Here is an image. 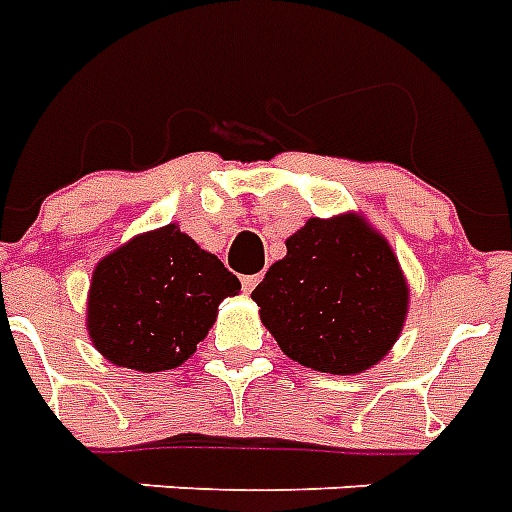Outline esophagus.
Returning <instances> with one entry per match:
<instances>
[{
    "instance_id": "obj_1",
    "label": "esophagus",
    "mask_w": 512,
    "mask_h": 512,
    "mask_svg": "<svg viewBox=\"0 0 512 512\" xmlns=\"http://www.w3.org/2000/svg\"><path fill=\"white\" fill-rule=\"evenodd\" d=\"M260 279H263V273H249V276H241V287H244V292H252V289L260 284Z\"/></svg>"
}]
</instances>
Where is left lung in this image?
<instances>
[{
    "instance_id": "1",
    "label": "left lung",
    "mask_w": 512,
    "mask_h": 512,
    "mask_svg": "<svg viewBox=\"0 0 512 512\" xmlns=\"http://www.w3.org/2000/svg\"><path fill=\"white\" fill-rule=\"evenodd\" d=\"M279 348L303 366L356 374L377 364L404 327V273L388 241L358 220L311 217L252 292Z\"/></svg>"
}]
</instances>
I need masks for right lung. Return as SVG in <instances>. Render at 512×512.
<instances>
[{"instance_id": "obj_1", "label": "right lung", "mask_w": 512, "mask_h": 512, "mask_svg": "<svg viewBox=\"0 0 512 512\" xmlns=\"http://www.w3.org/2000/svg\"><path fill=\"white\" fill-rule=\"evenodd\" d=\"M239 279L177 225L143 233L92 273L87 327L95 348L116 366L138 372L175 369L217 316Z\"/></svg>"}]
</instances>
